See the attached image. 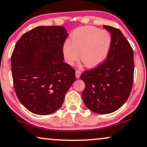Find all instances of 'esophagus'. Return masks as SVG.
I'll return each instance as SVG.
<instances>
[{
  "instance_id": "34e87169",
  "label": "esophagus",
  "mask_w": 147,
  "mask_h": 147,
  "mask_svg": "<svg viewBox=\"0 0 147 147\" xmlns=\"http://www.w3.org/2000/svg\"><path fill=\"white\" fill-rule=\"evenodd\" d=\"M80 74H81V71L80 70H76V76L77 78H79L80 76Z\"/></svg>"
}]
</instances>
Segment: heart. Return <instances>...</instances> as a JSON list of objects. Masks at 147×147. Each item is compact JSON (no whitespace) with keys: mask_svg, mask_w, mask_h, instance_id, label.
<instances>
[{"mask_svg":"<svg viewBox=\"0 0 147 147\" xmlns=\"http://www.w3.org/2000/svg\"><path fill=\"white\" fill-rule=\"evenodd\" d=\"M111 44V37L107 31L87 26L74 31L71 41L64 43V58L73 65L79 59L85 67H96L106 59Z\"/></svg>","mask_w":147,"mask_h":147,"instance_id":"1","label":"heart"}]
</instances>
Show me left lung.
Returning a JSON list of instances; mask_svg holds the SVG:
<instances>
[{
    "label": "left lung",
    "instance_id": "obj_1",
    "mask_svg": "<svg viewBox=\"0 0 147 147\" xmlns=\"http://www.w3.org/2000/svg\"><path fill=\"white\" fill-rule=\"evenodd\" d=\"M111 34L106 60L96 68L84 71L80 79L85 88L82 98L91 111L107 114L125 103L131 91L134 75V51L120 29L104 25Z\"/></svg>",
    "mask_w": 147,
    "mask_h": 147
}]
</instances>
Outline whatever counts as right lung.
<instances>
[{"instance_id": "add662e5", "label": "right lung", "mask_w": 147, "mask_h": 147, "mask_svg": "<svg viewBox=\"0 0 147 147\" xmlns=\"http://www.w3.org/2000/svg\"><path fill=\"white\" fill-rule=\"evenodd\" d=\"M67 36L61 26H40L16 44L11 57L13 87L32 113L45 115L57 111L76 79L75 69L63 62Z\"/></svg>"}]
</instances>
